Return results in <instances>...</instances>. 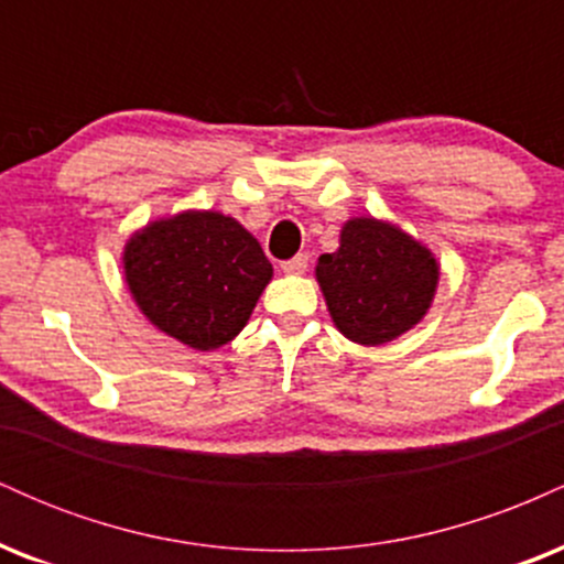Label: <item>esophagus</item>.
Here are the masks:
<instances>
[{"mask_svg":"<svg viewBox=\"0 0 564 564\" xmlns=\"http://www.w3.org/2000/svg\"><path fill=\"white\" fill-rule=\"evenodd\" d=\"M281 270L286 275H302L304 270H307V254H296V257H291V260L281 262Z\"/></svg>","mask_w":564,"mask_h":564,"instance_id":"34e87169","label":"esophagus"}]
</instances>
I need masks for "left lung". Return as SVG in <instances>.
I'll list each match as a JSON object with an SVG mask.
<instances>
[{
	"label": "left lung",
	"mask_w": 564,
	"mask_h": 564,
	"mask_svg": "<svg viewBox=\"0 0 564 564\" xmlns=\"http://www.w3.org/2000/svg\"><path fill=\"white\" fill-rule=\"evenodd\" d=\"M334 326L366 347L411 332L435 300L440 264L430 249L398 225L352 217L341 225L339 249L315 264Z\"/></svg>",
	"instance_id": "left-lung-1"
}]
</instances>
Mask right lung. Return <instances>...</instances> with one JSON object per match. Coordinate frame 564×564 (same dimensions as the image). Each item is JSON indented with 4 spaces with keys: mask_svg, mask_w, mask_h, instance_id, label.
<instances>
[{
    "mask_svg": "<svg viewBox=\"0 0 564 564\" xmlns=\"http://www.w3.org/2000/svg\"><path fill=\"white\" fill-rule=\"evenodd\" d=\"M121 264L140 313L198 352L236 339L273 278L260 241L212 209L148 223L129 236Z\"/></svg>",
    "mask_w": 564,
    "mask_h": 564,
    "instance_id": "1",
    "label": "right lung"
}]
</instances>
